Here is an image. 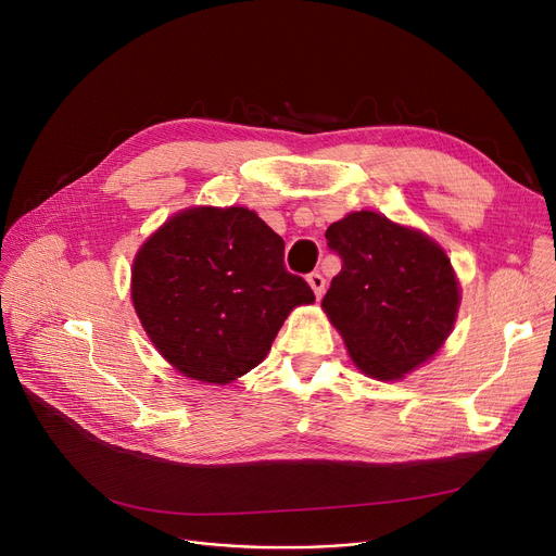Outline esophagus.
<instances>
[{
    "mask_svg": "<svg viewBox=\"0 0 556 556\" xmlns=\"http://www.w3.org/2000/svg\"><path fill=\"white\" fill-rule=\"evenodd\" d=\"M306 279H308V283H311V288H313L315 298H317V300L323 298V293H325V277L319 275V273H311Z\"/></svg>",
    "mask_w": 556,
    "mask_h": 556,
    "instance_id": "34e87169",
    "label": "esophagus"
}]
</instances>
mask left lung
<instances>
[{
    "label": "left lung",
    "instance_id": "left-lung-1",
    "mask_svg": "<svg viewBox=\"0 0 556 556\" xmlns=\"http://www.w3.org/2000/svg\"><path fill=\"white\" fill-rule=\"evenodd\" d=\"M325 237L342 268L323 306L356 365L394 381L426 363L448 338L459 304L444 250L374 212L344 216Z\"/></svg>",
    "mask_w": 556,
    "mask_h": 556
}]
</instances>
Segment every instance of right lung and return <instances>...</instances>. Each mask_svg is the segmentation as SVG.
<instances>
[{
	"mask_svg": "<svg viewBox=\"0 0 556 556\" xmlns=\"http://www.w3.org/2000/svg\"><path fill=\"white\" fill-rule=\"evenodd\" d=\"M315 300L283 266V241L245 207L173 216L132 266V304L157 352L204 383L256 367L286 315Z\"/></svg>",
	"mask_w": 556,
	"mask_h": 556,
	"instance_id": "add662e5",
	"label": "right lung"
}]
</instances>
